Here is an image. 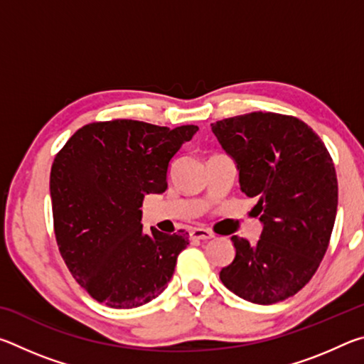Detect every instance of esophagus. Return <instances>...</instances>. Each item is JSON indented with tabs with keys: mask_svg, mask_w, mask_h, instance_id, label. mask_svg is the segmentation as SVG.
<instances>
[{
	"mask_svg": "<svg viewBox=\"0 0 364 364\" xmlns=\"http://www.w3.org/2000/svg\"><path fill=\"white\" fill-rule=\"evenodd\" d=\"M212 237L213 234L208 230H204V228H194V230L191 231V239H193V241H208V239Z\"/></svg>",
	"mask_w": 364,
	"mask_h": 364,
	"instance_id": "esophagus-1",
	"label": "esophagus"
}]
</instances>
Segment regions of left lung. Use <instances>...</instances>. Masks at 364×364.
Listing matches in <instances>:
<instances>
[{
    "mask_svg": "<svg viewBox=\"0 0 364 364\" xmlns=\"http://www.w3.org/2000/svg\"><path fill=\"white\" fill-rule=\"evenodd\" d=\"M239 171L241 191L255 197L263 230L257 244L232 236L236 257L220 279L252 304L297 294L328 250L337 213V176L318 134L295 117L252 112L212 123Z\"/></svg>",
    "mask_w": 364,
    "mask_h": 364,
    "instance_id": "obj_1",
    "label": "left lung"
}]
</instances>
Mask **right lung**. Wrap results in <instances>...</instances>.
Returning <instances> with one entry per match:
<instances>
[{
    "label": "right lung",
    "mask_w": 364,
    "mask_h": 364,
    "mask_svg": "<svg viewBox=\"0 0 364 364\" xmlns=\"http://www.w3.org/2000/svg\"><path fill=\"white\" fill-rule=\"evenodd\" d=\"M199 130L138 120L96 122L59 151L49 191L54 232L67 268L91 297L136 308L159 297L189 234L143 231V199L167 189L171 159Z\"/></svg>",
    "instance_id": "right-lung-1"
}]
</instances>
